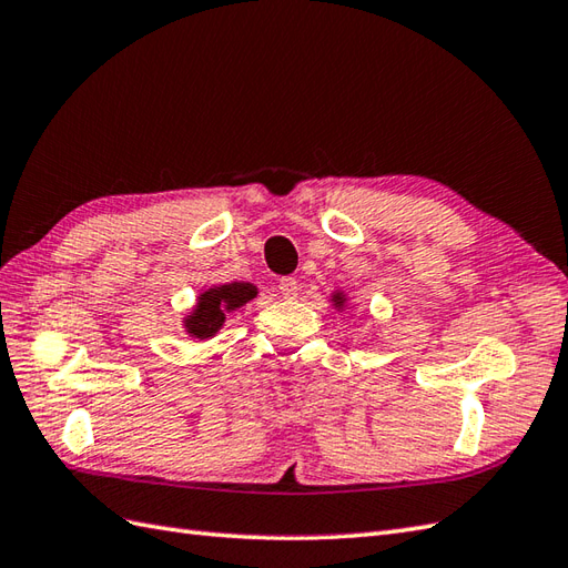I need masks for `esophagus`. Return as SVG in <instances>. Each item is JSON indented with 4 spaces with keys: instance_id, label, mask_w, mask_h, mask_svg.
Wrapping results in <instances>:
<instances>
[{
    "instance_id": "obj_1",
    "label": "esophagus",
    "mask_w": 568,
    "mask_h": 568,
    "mask_svg": "<svg viewBox=\"0 0 568 568\" xmlns=\"http://www.w3.org/2000/svg\"><path fill=\"white\" fill-rule=\"evenodd\" d=\"M278 293L285 297V300H295L297 293H300V283L295 278H281L278 281Z\"/></svg>"
}]
</instances>
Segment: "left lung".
Listing matches in <instances>:
<instances>
[{
    "label": "left lung",
    "mask_w": 568,
    "mask_h": 568,
    "mask_svg": "<svg viewBox=\"0 0 568 568\" xmlns=\"http://www.w3.org/2000/svg\"><path fill=\"white\" fill-rule=\"evenodd\" d=\"M333 302H336V307H343V295L336 293V295H333Z\"/></svg>",
    "instance_id": "1"
}]
</instances>
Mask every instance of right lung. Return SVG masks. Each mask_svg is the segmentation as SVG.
Masks as SVG:
<instances>
[{"instance_id":"1","label":"right lung","mask_w":568,"mask_h":568,"mask_svg":"<svg viewBox=\"0 0 568 568\" xmlns=\"http://www.w3.org/2000/svg\"><path fill=\"white\" fill-rule=\"evenodd\" d=\"M256 297V287L252 283H230L221 287H211L196 302L194 312L184 318V328L194 338L206 341L215 336V331L223 326L225 312L242 307Z\"/></svg>"}]
</instances>
